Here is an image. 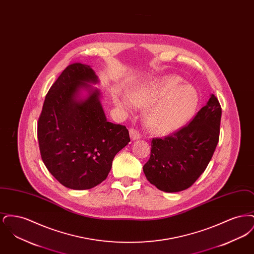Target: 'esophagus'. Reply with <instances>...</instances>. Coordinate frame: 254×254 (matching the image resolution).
<instances>
[{"label": "esophagus", "mask_w": 254, "mask_h": 254, "mask_svg": "<svg viewBox=\"0 0 254 254\" xmlns=\"http://www.w3.org/2000/svg\"><path fill=\"white\" fill-rule=\"evenodd\" d=\"M129 134H130V137L132 140H139L141 138V134L134 128H130Z\"/></svg>", "instance_id": "34e87169"}]
</instances>
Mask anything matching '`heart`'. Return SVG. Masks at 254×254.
I'll return each instance as SVG.
<instances>
[{"label": "heart", "mask_w": 254, "mask_h": 254, "mask_svg": "<svg viewBox=\"0 0 254 254\" xmlns=\"http://www.w3.org/2000/svg\"><path fill=\"white\" fill-rule=\"evenodd\" d=\"M176 75L148 78L128 91V96L116 101L125 109L133 105L147 108L145 120L152 132L168 135L183 128L191 120L199 105V95L193 85L183 84Z\"/></svg>", "instance_id": "obj_1"}]
</instances>
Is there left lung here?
Listing matches in <instances>:
<instances>
[{"mask_svg": "<svg viewBox=\"0 0 254 254\" xmlns=\"http://www.w3.org/2000/svg\"><path fill=\"white\" fill-rule=\"evenodd\" d=\"M222 109L211 94L193 120L164 139H153L143 168L147 181L165 192L191 187L205 171L217 146Z\"/></svg>", "mask_w": 254, "mask_h": 254, "instance_id": "obj_1", "label": "left lung"}]
</instances>
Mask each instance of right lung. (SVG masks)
Instances as JSON below:
<instances>
[{
    "label": "right lung",
    "mask_w": 254,
    "mask_h": 254,
    "mask_svg": "<svg viewBox=\"0 0 254 254\" xmlns=\"http://www.w3.org/2000/svg\"><path fill=\"white\" fill-rule=\"evenodd\" d=\"M98 83L90 65H68L50 87L38 122L43 162L71 190H89L106 180L115 155L130 142L125 126L107 120L102 93L91 85Z\"/></svg>",
    "instance_id": "obj_1"
}]
</instances>
